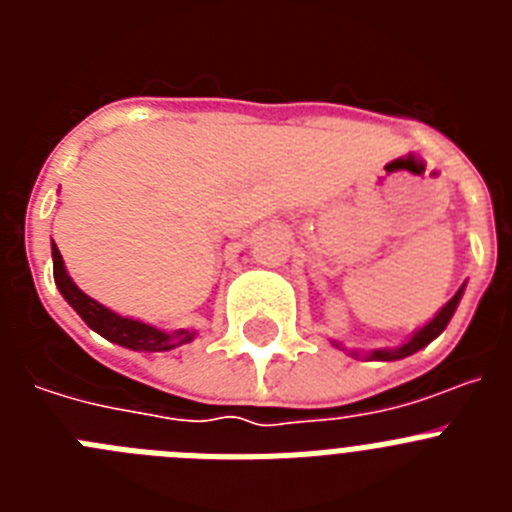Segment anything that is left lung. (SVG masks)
<instances>
[{
  "mask_svg": "<svg viewBox=\"0 0 512 512\" xmlns=\"http://www.w3.org/2000/svg\"><path fill=\"white\" fill-rule=\"evenodd\" d=\"M461 292H464V287H461L459 292H456V295L441 307V312H438L436 318H433L428 325H423V328H420L408 343H402V346L395 348V351H372L369 356H372V359H377V361H395V359H405V356L415 354V351H420L423 346H428V343H431L436 336H441L443 328L449 325L451 315H454L456 305H459V300H461Z\"/></svg>",
  "mask_w": 512,
  "mask_h": 512,
  "instance_id": "left-lung-1",
  "label": "left lung"
}]
</instances>
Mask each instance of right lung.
<instances>
[{"label":"right lung","instance_id":"1","mask_svg":"<svg viewBox=\"0 0 512 512\" xmlns=\"http://www.w3.org/2000/svg\"><path fill=\"white\" fill-rule=\"evenodd\" d=\"M53 279H56V287L61 289L63 300L69 302V305L79 312L81 320H84L89 328L97 330L99 336L107 338V341L120 343V346L133 348V351H169V348L182 346V343H189L194 338L192 330L164 333V330L140 323V320L122 318L117 312L99 305V302L92 300L89 295H84V292L71 282L69 274H66V266H63L61 251H58L56 243H53Z\"/></svg>","mask_w":512,"mask_h":512}]
</instances>
